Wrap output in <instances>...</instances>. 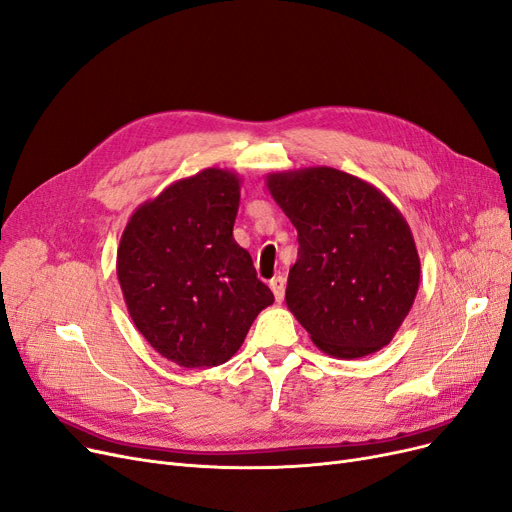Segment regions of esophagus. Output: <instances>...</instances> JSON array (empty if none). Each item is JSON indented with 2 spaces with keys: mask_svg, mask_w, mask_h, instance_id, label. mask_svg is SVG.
Here are the masks:
<instances>
[{
  "mask_svg": "<svg viewBox=\"0 0 512 512\" xmlns=\"http://www.w3.org/2000/svg\"><path fill=\"white\" fill-rule=\"evenodd\" d=\"M271 290L275 294V300L277 302H283V296H285V279L279 275L275 279H271Z\"/></svg>",
  "mask_w": 512,
  "mask_h": 512,
  "instance_id": "1",
  "label": "esophagus"
}]
</instances>
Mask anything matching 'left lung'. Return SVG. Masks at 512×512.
Returning <instances> with one entry per match:
<instances>
[{
  "instance_id": "obj_1",
  "label": "left lung",
  "mask_w": 512,
  "mask_h": 512,
  "mask_svg": "<svg viewBox=\"0 0 512 512\" xmlns=\"http://www.w3.org/2000/svg\"><path fill=\"white\" fill-rule=\"evenodd\" d=\"M298 231L285 302L317 349L357 359L393 340L420 283L410 224L382 191L336 168L267 176Z\"/></svg>"
}]
</instances>
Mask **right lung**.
<instances>
[{"mask_svg":"<svg viewBox=\"0 0 512 512\" xmlns=\"http://www.w3.org/2000/svg\"><path fill=\"white\" fill-rule=\"evenodd\" d=\"M241 178L206 168L130 216L117 279L136 330L180 367L229 361L273 292L233 239Z\"/></svg>","mask_w":512,"mask_h":512,"instance_id":"right-lung-1","label":"right lung"}]
</instances>
